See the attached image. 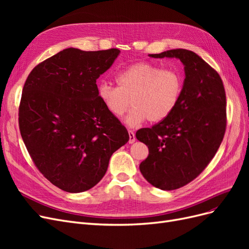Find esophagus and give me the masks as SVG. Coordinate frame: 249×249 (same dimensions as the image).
<instances>
[{
  "label": "esophagus",
  "mask_w": 249,
  "mask_h": 249,
  "mask_svg": "<svg viewBox=\"0 0 249 249\" xmlns=\"http://www.w3.org/2000/svg\"><path fill=\"white\" fill-rule=\"evenodd\" d=\"M135 140H136V137H135V134L133 131H129V143H134Z\"/></svg>",
  "instance_id": "obj_1"
}]
</instances>
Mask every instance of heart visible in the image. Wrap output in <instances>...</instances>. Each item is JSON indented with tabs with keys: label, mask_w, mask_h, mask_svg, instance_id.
<instances>
[{
	"label": "heart",
	"mask_w": 249,
	"mask_h": 249,
	"mask_svg": "<svg viewBox=\"0 0 249 249\" xmlns=\"http://www.w3.org/2000/svg\"><path fill=\"white\" fill-rule=\"evenodd\" d=\"M117 87L102 83L97 95L110 114L119 118L134 106L125 123L135 126L147 119L160 123L178 106L183 91V78L173 70L139 62L126 67L116 76Z\"/></svg>",
	"instance_id": "heart-1"
}]
</instances>
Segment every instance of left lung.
<instances>
[{"label": "left lung", "instance_id": "1", "mask_svg": "<svg viewBox=\"0 0 249 249\" xmlns=\"http://www.w3.org/2000/svg\"><path fill=\"white\" fill-rule=\"evenodd\" d=\"M152 58H178L184 65L183 91L175 111L136 138L148 147L142 176L156 188L175 190L197 178L219 148L227 127V97L218 72L192 51L169 50Z\"/></svg>", "mask_w": 249, "mask_h": 249}]
</instances>
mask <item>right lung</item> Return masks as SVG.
Returning <instances> with one entry per match:
<instances>
[{
    "label": "right lung",
    "mask_w": 249,
    "mask_h": 249,
    "mask_svg": "<svg viewBox=\"0 0 249 249\" xmlns=\"http://www.w3.org/2000/svg\"><path fill=\"white\" fill-rule=\"evenodd\" d=\"M119 53L65 49L35 66L22 88L21 138L35 166L63 191L91 189L112 154L129 141L97 95L96 80Z\"/></svg>",
    "instance_id": "add662e5"
}]
</instances>
